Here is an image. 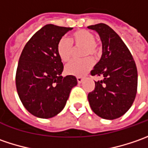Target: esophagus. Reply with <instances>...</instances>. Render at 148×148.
<instances>
[{
  "instance_id": "esophagus-1",
  "label": "esophagus",
  "mask_w": 148,
  "mask_h": 148,
  "mask_svg": "<svg viewBox=\"0 0 148 148\" xmlns=\"http://www.w3.org/2000/svg\"><path fill=\"white\" fill-rule=\"evenodd\" d=\"M77 82H78V83H82V82L83 79L81 77H77Z\"/></svg>"
}]
</instances>
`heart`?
<instances>
[{"label": "heart", "mask_w": 148, "mask_h": 148, "mask_svg": "<svg viewBox=\"0 0 148 148\" xmlns=\"http://www.w3.org/2000/svg\"><path fill=\"white\" fill-rule=\"evenodd\" d=\"M94 34L86 29H79L72 33L71 40L65 37L60 38L57 44V53L62 62H68L72 54V43L75 45L83 44V55L85 57H95L99 53V47L96 43ZM93 60L90 58L83 59H74L66 66L65 71L68 75L83 76L93 66Z\"/></svg>", "instance_id": "b5f03b06"}]
</instances>
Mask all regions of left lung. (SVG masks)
I'll list each match as a JSON object with an SVG mask.
<instances>
[{
	"instance_id": "obj_1",
	"label": "left lung",
	"mask_w": 148,
	"mask_h": 148,
	"mask_svg": "<svg viewBox=\"0 0 148 148\" xmlns=\"http://www.w3.org/2000/svg\"><path fill=\"white\" fill-rule=\"evenodd\" d=\"M88 29L99 34L102 43L101 58L90 74L103 77L95 82V90L88 94L89 103L100 118L118 119L130 109L136 97L137 66L125 43L110 26L100 23Z\"/></svg>"
}]
</instances>
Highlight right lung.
Segmentation results:
<instances>
[{"mask_svg":"<svg viewBox=\"0 0 148 148\" xmlns=\"http://www.w3.org/2000/svg\"><path fill=\"white\" fill-rule=\"evenodd\" d=\"M72 28L46 25L26 43L19 59L15 84L20 100L33 115L49 119L65 107L74 76H61L63 64L57 53L60 38Z\"/></svg>","mask_w":148,"mask_h":148,"instance_id":"1","label":"right lung"}]
</instances>
